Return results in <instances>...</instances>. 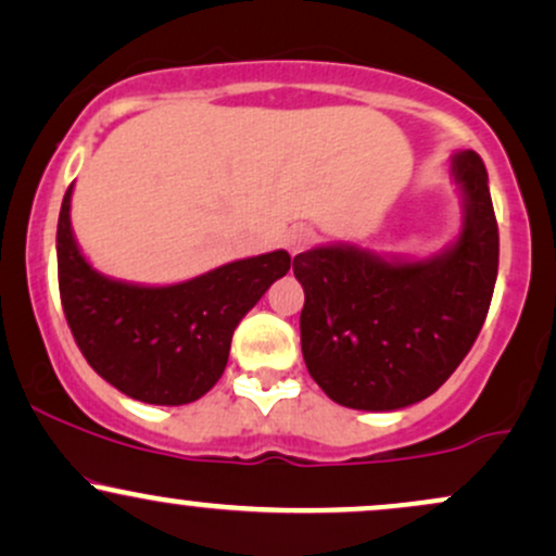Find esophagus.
Returning <instances> with one entry per match:
<instances>
[{"instance_id": "obj_1", "label": "esophagus", "mask_w": 556, "mask_h": 556, "mask_svg": "<svg viewBox=\"0 0 556 556\" xmlns=\"http://www.w3.org/2000/svg\"><path fill=\"white\" fill-rule=\"evenodd\" d=\"M311 240H314V232H311L308 227H292L285 232V248L292 253V256L303 251Z\"/></svg>"}]
</instances>
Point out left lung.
<instances>
[{"mask_svg":"<svg viewBox=\"0 0 556 556\" xmlns=\"http://www.w3.org/2000/svg\"><path fill=\"white\" fill-rule=\"evenodd\" d=\"M450 175L463 195L460 235L429 258L316 245L292 261L303 285L300 348L327 397L353 410H400L437 392L486 321L500 269L489 175L457 151Z\"/></svg>","mask_w":556,"mask_h":556,"instance_id":"8db88e82","label":"left lung"}]
</instances>
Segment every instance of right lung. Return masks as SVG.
Listing matches in <instances>:
<instances>
[{"instance_id": "1", "label": "right lung", "mask_w": 556, "mask_h": 556, "mask_svg": "<svg viewBox=\"0 0 556 556\" xmlns=\"http://www.w3.org/2000/svg\"><path fill=\"white\" fill-rule=\"evenodd\" d=\"M73 185L56 225V269L65 318L101 379L149 405H188L225 374L242 316L290 271L271 251L177 285H136L96 271L70 222Z\"/></svg>"}]
</instances>
